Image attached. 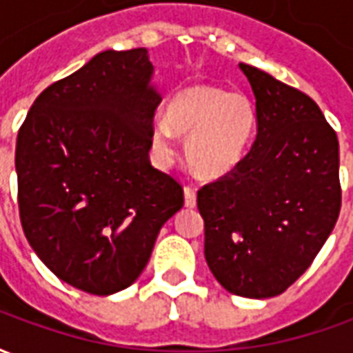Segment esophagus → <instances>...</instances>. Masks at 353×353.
I'll return each instance as SVG.
<instances>
[{"mask_svg":"<svg viewBox=\"0 0 353 353\" xmlns=\"http://www.w3.org/2000/svg\"><path fill=\"white\" fill-rule=\"evenodd\" d=\"M183 194H185V206L187 208L196 206V191H194L192 187H185Z\"/></svg>","mask_w":353,"mask_h":353,"instance_id":"obj_1","label":"esophagus"}]
</instances>
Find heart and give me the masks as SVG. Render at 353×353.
<instances>
[{"instance_id": "1", "label": "heart", "mask_w": 353, "mask_h": 353, "mask_svg": "<svg viewBox=\"0 0 353 353\" xmlns=\"http://www.w3.org/2000/svg\"><path fill=\"white\" fill-rule=\"evenodd\" d=\"M255 126V108L242 92L194 83L170 96L164 121L153 124V149L162 159L174 154L177 138H187L185 151L200 177L229 176L244 159Z\"/></svg>"}]
</instances>
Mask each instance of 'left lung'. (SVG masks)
Masks as SVG:
<instances>
[{
  "label": "left lung",
  "mask_w": 353,
  "mask_h": 353,
  "mask_svg": "<svg viewBox=\"0 0 353 353\" xmlns=\"http://www.w3.org/2000/svg\"><path fill=\"white\" fill-rule=\"evenodd\" d=\"M252 85L257 136L229 176L204 185V255L234 295L268 299L304 274L341 212L339 139L318 103L263 70Z\"/></svg>",
  "instance_id": "1"
}]
</instances>
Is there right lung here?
Listing matches in <instances>:
<instances>
[{"label":"right lung","mask_w":353,"mask_h":353,"mask_svg":"<svg viewBox=\"0 0 353 353\" xmlns=\"http://www.w3.org/2000/svg\"><path fill=\"white\" fill-rule=\"evenodd\" d=\"M147 49L103 50L43 90L17 138L20 223L52 274L92 295L138 280L183 189L149 162Z\"/></svg>","instance_id":"add662e5"}]
</instances>
